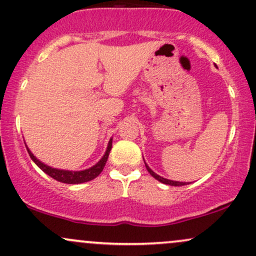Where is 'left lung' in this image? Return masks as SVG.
<instances>
[{
  "label": "left lung",
  "instance_id": "1",
  "mask_svg": "<svg viewBox=\"0 0 256 256\" xmlns=\"http://www.w3.org/2000/svg\"><path fill=\"white\" fill-rule=\"evenodd\" d=\"M145 163V162H144ZM145 166H146V170L148 171V172H150V174L152 177H154V178H156L157 180H160V182H162V183H164V184H168V186H186V184H189V183H186V182H177V180H166V178H164V177H162V176H160V174H157L156 172H154V171H152L150 168H148V166L146 163H145Z\"/></svg>",
  "mask_w": 256,
  "mask_h": 256
}]
</instances>
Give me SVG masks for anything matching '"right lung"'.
Instances as JSON below:
<instances>
[{
	"label": "right lung",
	"mask_w": 256,
	"mask_h": 256,
	"mask_svg": "<svg viewBox=\"0 0 256 256\" xmlns=\"http://www.w3.org/2000/svg\"><path fill=\"white\" fill-rule=\"evenodd\" d=\"M26 148H27V151H28L29 156H30V158H32V160H33L34 163L36 164V166L40 168V169L44 171V172H46L48 176H50L52 178L59 180V182H61V183L79 184V183L88 182V180H94L96 177L99 176L100 172H102V169H104L106 162H108L110 151H111V148H112V138L110 139L108 148H106L105 154L102 157V160H100L98 163L96 164V166H93L92 168H90V169L82 170V171L61 170V169H56V168L48 166L47 164L42 163L41 160H38V158L35 157L33 154H32V151L29 150L28 146H26Z\"/></svg>",
	"instance_id": "add662e5"
}]
</instances>
